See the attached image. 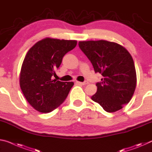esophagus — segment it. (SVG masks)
Wrapping results in <instances>:
<instances>
[{
  "mask_svg": "<svg viewBox=\"0 0 152 152\" xmlns=\"http://www.w3.org/2000/svg\"><path fill=\"white\" fill-rule=\"evenodd\" d=\"M76 83L80 85H86L88 84V83H86V82H79V81H76Z\"/></svg>",
  "mask_w": 152,
  "mask_h": 152,
  "instance_id": "obj_1",
  "label": "esophagus"
}]
</instances>
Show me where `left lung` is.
Wrapping results in <instances>:
<instances>
[{
  "label": "left lung",
  "instance_id": "obj_1",
  "mask_svg": "<svg viewBox=\"0 0 152 152\" xmlns=\"http://www.w3.org/2000/svg\"><path fill=\"white\" fill-rule=\"evenodd\" d=\"M80 49L93 64L95 73L103 76L91 99L107 112H115L129 103L137 85L132 57L124 47L107 40L78 42Z\"/></svg>",
  "mask_w": 152,
  "mask_h": 152
}]
</instances>
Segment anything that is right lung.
I'll return each mask as SVG.
<instances>
[{
	"instance_id": "obj_1",
	"label": "right lung",
	"mask_w": 152,
	"mask_h": 152,
	"mask_svg": "<svg viewBox=\"0 0 152 152\" xmlns=\"http://www.w3.org/2000/svg\"><path fill=\"white\" fill-rule=\"evenodd\" d=\"M76 45V40L45 38L28 51L21 66L20 85L26 100L38 112H52L68 95L73 82L52 80L51 77L64 55Z\"/></svg>"
}]
</instances>
